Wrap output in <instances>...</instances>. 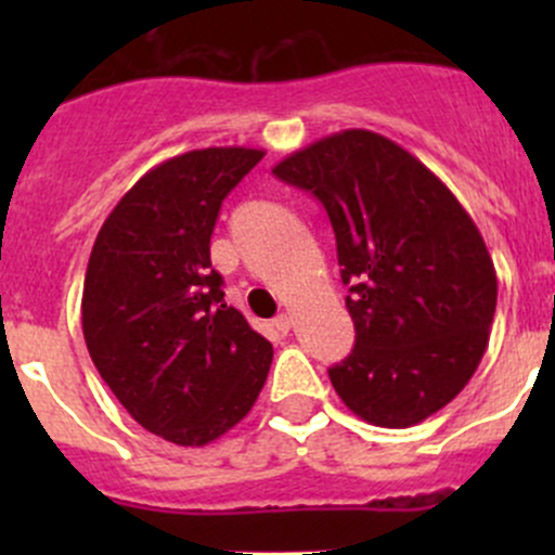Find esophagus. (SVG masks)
Listing matches in <instances>:
<instances>
[{
  "mask_svg": "<svg viewBox=\"0 0 555 555\" xmlns=\"http://www.w3.org/2000/svg\"><path fill=\"white\" fill-rule=\"evenodd\" d=\"M273 327H276L279 333L287 335L289 330H293V313H279V317L273 319Z\"/></svg>",
  "mask_w": 555,
  "mask_h": 555,
  "instance_id": "esophagus-1",
  "label": "esophagus"
}]
</instances>
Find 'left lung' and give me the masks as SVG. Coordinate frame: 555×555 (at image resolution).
I'll list each match as a JSON object with an SVG mask.
<instances>
[{
    "instance_id": "1",
    "label": "left lung",
    "mask_w": 555,
    "mask_h": 555,
    "mask_svg": "<svg viewBox=\"0 0 555 555\" xmlns=\"http://www.w3.org/2000/svg\"><path fill=\"white\" fill-rule=\"evenodd\" d=\"M324 206L357 340L330 382L376 427H413L478 371L496 271L456 195L418 158L365 128L333 133L273 166Z\"/></svg>"
}]
</instances>
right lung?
I'll list each match as a JSON object with an SVG mask.
<instances>
[{
	"instance_id": "1",
	"label": "right lung",
	"mask_w": 555,
	"mask_h": 555,
	"mask_svg": "<svg viewBox=\"0 0 555 555\" xmlns=\"http://www.w3.org/2000/svg\"><path fill=\"white\" fill-rule=\"evenodd\" d=\"M262 150L206 147L150 169L109 211L88 260L82 335L147 433L198 449L251 411L273 346L225 304L209 242Z\"/></svg>"
}]
</instances>
